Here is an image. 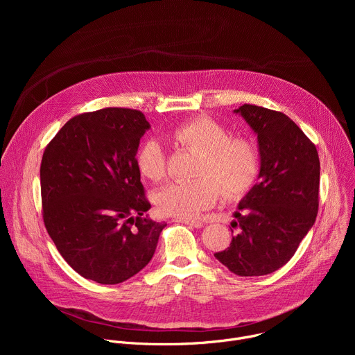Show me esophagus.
<instances>
[{
  "label": "esophagus",
  "mask_w": 355,
  "mask_h": 355,
  "mask_svg": "<svg viewBox=\"0 0 355 355\" xmlns=\"http://www.w3.org/2000/svg\"><path fill=\"white\" fill-rule=\"evenodd\" d=\"M174 222H180V223L188 225V226L195 227V229H200L202 226H204V223H202V222H198V220H188V219H175Z\"/></svg>",
  "instance_id": "34e87169"
}]
</instances>
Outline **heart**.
Masks as SVG:
<instances>
[{
    "mask_svg": "<svg viewBox=\"0 0 355 355\" xmlns=\"http://www.w3.org/2000/svg\"><path fill=\"white\" fill-rule=\"evenodd\" d=\"M175 140L200 157L192 181L171 182L162 188L156 204L162 214L178 219H193L212 208L222 195L237 199L254 187L260 174V151L256 141L232 137L229 129L208 116H199L174 130ZM140 173L151 181L167 175L168 157L159 137L146 139L136 153Z\"/></svg>",
    "mask_w": 355,
    "mask_h": 355,
    "instance_id": "b5f03b06",
    "label": "heart"
}]
</instances>
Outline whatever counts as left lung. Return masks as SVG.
Instances as JSON below:
<instances>
[{
	"label": "left lung",
	"mask_w": 355,
	"mask_h": 355,
	"mask_svg": "<svg viewBox=\"0 0 355 355\" xmlns=\"http://www.w3.org/2000/svg\"><path fill=\"white\" fill-rule=\"evenodd\" d=\"M233 112L257 135L260 174L233 214L230 225L239 232L215 257L236 275L260 277L285 266L312 229L320 162L315 144L285 114L248 104Z\"/></svg>",
	"instance_id": "1"
}]
</instances>
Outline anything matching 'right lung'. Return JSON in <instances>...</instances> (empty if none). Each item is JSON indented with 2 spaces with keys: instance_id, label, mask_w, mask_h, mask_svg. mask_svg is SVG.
<instances>
[{
  "instance_id": "obj_1",
  "label": "right lung",
  "mask_w": 355,
  "mask_h": 355,
  "mask_svg": "<svg viewBox=\"0 0 355 355\" xmlns=\"http://www.w3.org/2000/svg\"><path fill=\"white\" fill-rule=\"evenodd\" d=\"M136 110L70 119L40 164L43 222L67 264L104 285L121 284L153 257L166 222L151 220L136 153L150 129Z\"/></svg>"
}]
</instances>
